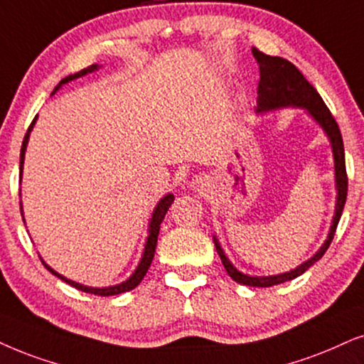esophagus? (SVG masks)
Listing matches in <instances>:
<instances>
[{
	"mask_svg": "<svg viewBox=\"0 0 364 364\" xmlns=\"http://www.w3.org/2000/svg\"><path fill=\"white\" fill-rule=\"evenodd\" d=\"M193 188H198V190H200V188H203V181H201V179H196V181H193Z\"/></svg>",
	"mask_w": 364,
	"mask_h": 364,
	"instance_id": "34e87169",
	"label": "esophagus"
}]
</instances>
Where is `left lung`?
<instances>
[{
	"label": "left lung",
	"mask_w": 364,
	"mask_h": 364,
	"mask_svg": "<svg viewBox=\"0 0 364 364\" xmlns=\"http://www.w3.org/2000/svg\"><path fill=\"white\" fill-rule=\"evenodd\" d=\"M252 53L259 63L260 70V80L259 89H257V112H269V110H275L280 107H302L311 114L312 119L324 129L331 141V148H333L334 156V174H336V190H338V196H336V210L333 216V223H331L329 235L323 243V247L316 252L314 257L306 260L291 272L279 274V275H269V277H252V275L242 274L232 265V262L227 259L223 248L220 247L216 237H213L216 252H218L222 264L227 270L230 277L235 282L250 285V287H272V285L287 282L304 274L311 265H314L317 260L321 259L328 250L331 242H333L336 228H338L339 218L343 215L344 203H346L348 196V174H346V161H344V144L343 136L339 131L338 122L331 114L328 105L324 104L323 97L317 94V90L312 87L306 77L299 72V68L289 60L280 57H270L260 52L259 48H252Z\"/></svg>",
	"instance_id": "left-lung-1"
}]
</instances>
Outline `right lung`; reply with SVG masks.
Instances as JSON below:
<instances>
[{"label": "right lung", "instance_id": "right-lung-1", "mask_svg": "<svg viewBox=\"0 0 364 364\" xmlns=\"http://www.w3.org/2000/svg\"><path fill=\"white\" fill-rule=\"evenodd\" d=\"M97 68H99V65H90L89 68H84V70H80V72L73 73V75H68V77H65V79L60 80V84H58L57 87H55V90L52 92V94H55V92H57V90L60 89V87H62L63 84H68V82H70V80H75V79H79V77H84V75H87V73H89V72L97 70ZM35 121H36V117L33 119V122L30 124L28 131H26L25 139H23V144H21V153H20V181H21V174H23V163H25V151H26V144H28V137H30L31 129H33V124H35ZM173 201H174V196L171 195V193H169V195H166V196L161 198L159 203L156 205V208H154V211H153V216H151V222H149V235H148V240H146L144 252H142V257H141V260H139V265L136 267L134 274H132L131 277H129V279L126 280V282L117 284V285H110V287H102V289H100V287H87V285H82V284H79V282H73V280L67 279V277H63V275H60L58 272H55V270L52 269V267L45 264L43 260H41V262H43V265L47 267V269H48L50 272H52L53 275H57V277H58V279H62L63 282L70 284L72 287L79 289V291H82V292L94 294V296H117V294H122V292L132 291V289L137 287V285L141 284V280L144 279L146 272H148V269L151 267V262H153V259H154L156 243H158V235H159L161 223H163L164 215H166V211L169 210V206H171ZM20 206H21V205H20ZM21 213H23V210H21Z\"/></svg>", "mask_w": 364, "mask_h": 364}]
</instances>
